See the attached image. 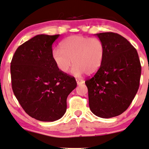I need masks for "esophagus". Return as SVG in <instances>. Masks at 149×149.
Instances as JSON below:
<instances>
[{
  "label": "esophagus",
  "mask_w": 149,
  "mask_h": 149,
  "mask_svg": "<svg viewBox=\"0 0 149 149\" xmlns=\"http://www.w3.org/2000/svg\"><path fill=\"white\" fill-rule=\"evenodd\" d=\"M76 82H77V85H81V84H83L84 82H85V81H84L83 80L80 79V78H76Z\"/></svg>",
  "instance_id": "esophagus-1"
}]
</instances>
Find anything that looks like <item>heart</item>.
Instances as JSON below:
<instances>
[{
  "mask_svg": "<svg viewBox=\"0 0 149 149\" xmlns=\"http://www.w3.org/2000/svg\"><path fill=\"white\" fill-rule=\"evenodd\" d=\"M104 55L105 46L99 39L80 35L67 37L61 43L60 50L52 52L53 60L61 72L67 73L73 63L75 76L96 73L102 65Z\"/></svg>",
  "mask_w": 149,
  "mask_h": 149,
  "instance_id": "b5f03b06",
  "label": "heart"
}]
</instances>
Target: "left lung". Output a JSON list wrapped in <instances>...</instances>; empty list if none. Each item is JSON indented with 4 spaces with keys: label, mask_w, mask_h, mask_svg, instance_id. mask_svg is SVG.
<instances>
[{
    "label": "left lung",
    "mask_w": 149,
    "mask_h": 149,
    "mask_svg": "<svg viewBox=\"0 0 149 149\" xmlns=\"http://www.w3.org/2000/svg\"><path fill=\"white\" fill-rule=\"evenodd\" d=\"M95 35L103 43L105 55L100 69L85 84L92 113L108 119L122 114L132 103L139 89L141 64L135 48L121 35Z\"/></svg>",
    "instance_id": "8db88e82"
}]
</instances>
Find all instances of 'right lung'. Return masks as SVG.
Masks as SVG:
<instances>
[{
  "label": "right lung",
  "mask_w": 149,
  "mask_h": 149,
  "mask_svg": "<svg viewBox=\"0 0 149 149\" xmlns=\"http://www.w3.org/2000/svg\"><path fill=\"white\" fill-rule=\"evenodd\" d=\"M60 35H38L19 46L11 62L12 90L28 115L54 121L67 110V98L76 87L73 77L61 72L52 57Z\"/></svg>",
  "instance_id": "1"
}]
</instances>
